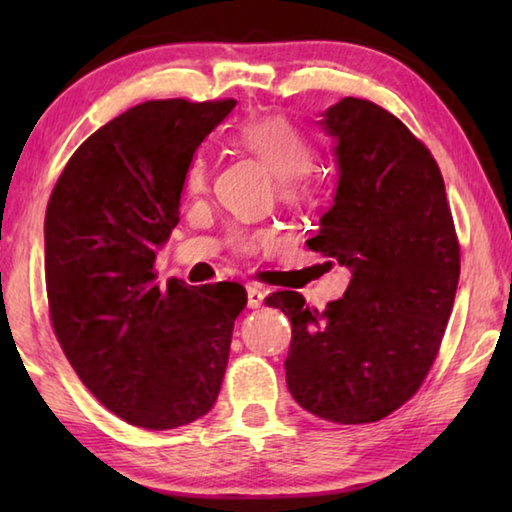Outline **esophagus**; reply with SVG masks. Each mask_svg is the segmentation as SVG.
Masks as SVG:
<instances>
[{
    "instance_id": "34e87169",
    "label": "esophagus",
    "mask_w": 512,
    "mask_h": 512,
    "mask_svg": "<svg viewBox=\"0 0 512 512\" xmlns=\"http://www.w3.org/2000/svg\"><path fill=\"white\" fill-rule=\"evenodd\" d=\"M246 293H248V307H250V309L262 307V302H264V291L259 289L257 284H246Z\"/></svg>"
}]
</instances>
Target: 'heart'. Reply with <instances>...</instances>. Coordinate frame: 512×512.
<instances>
[{
    "label": "heart",
    "instance_id": "obj_1",
    "mask_svg": "<svg viewBox=\"0 0 512 512\" xmlns=\"http://www.w3.org/2000/svg\"><path fill=\"white\" fill-rule=\"evenodd\" d=\"M230 142L235 149L255 155L280 180V189L284 196L300 198L305 194L307 176L311 164H314L316 151L309 137L293 121L282 115L248 119L232 131ZM207 178H210V164H207L203 153H196L192 162H189L185 176L187 194H203L207 187ZM235 241L237 244H248L250 237L244 235V232H237Z\"/></svg>",
    "mask_w": 512,
    "mask_h": 512
}]
</instances>
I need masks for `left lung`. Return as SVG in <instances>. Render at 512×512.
<instances>
[{
    "label": "left lung",
    "mask_w": 512,
    "mask_h": 512,
    "mask_svg": "<svg viewBox=\"0 0 512 512\" xmlns=\"http://www.w3.org/2000/svg\"><path fill=\"white\" fill-rule=\"evenodd\" d=\"M318 124L339 183L307 246L350 268V284L325 311L296 291L266 302L291 320L293 400L329 422H377L411 400L436 359L461 250L438 164L400 119L345 97Z\"/></svg>",
    "instance_id": "1"
}]
</instances>
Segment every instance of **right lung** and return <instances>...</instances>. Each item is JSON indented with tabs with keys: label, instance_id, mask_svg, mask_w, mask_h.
Wrapping results in <instances>:
<instances>
[{
	"label": "right lung",
	"instance_id": "right-lung-1",
	"mask_svg": "<svg viewBox=\"0 0 512 512\" xmlns=\"http://www.w3.org/2000/svg\"><path fill=\"white\" fill-rule=\"evenodd\" d=\"M237 101H146L101 126L69 158L45 216L51 323L97 400L135 427H185L212 411L237 282H155L153 264L180 221L194 153Z\"/></svg>",
	"mask_w": 512,
	"mask_h": 512
}]
</instances>
